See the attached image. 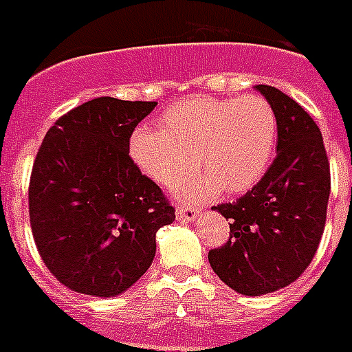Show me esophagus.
I'll return each mask as SVG.
<instances>
[{"label":"esophagus","instance_id":"34e87169","mask_svg":"<svg viewBox=\"0 0 352 352\" xmlns=\"http://www.w3.org/2000/svg\"><path fill=\"white\" fill-rule=\"evenodd\" d=\"M197 214H199V210L194 209V207H188V205H179L177 207V218L179 220H188V222H192V220H196Z\"/></svg>","mask_w":352,"mask_h":352}]
</instances>
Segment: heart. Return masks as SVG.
<instances>
[{
  "label": "heart",
  "mask_w": 352,
  "mask_h": 352,
  "mask_svg": "<svg viewBox=\"0 0 352 352\" xmlns=\"http://www.w3.org/2000/svg\"><path fill=\"white\" fill-rule=\"evenodd\" d=\"M276 126L274 108L261 95L188 98L164 111L160 126H138L129 155L162 186L181 183L197 162L205 173L179 186L184 197H209L218 190L241 194L269 166Z\"/></svg>",
  "instance_id": "heart-1"
}]
</instances>
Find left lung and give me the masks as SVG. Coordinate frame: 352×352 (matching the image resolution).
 Masks as SVG:
<instances>
[{"label":"left lung","instance_id":"left-lung-1","mask_svg":"<svg viewBox=\"0 0 352 352\" xmlns=\"http://www.w3.org/2000/svg\"><path fill=\"white\" fill-rule=\"evenodd\" d=\"M278 121L276 158L261 181L233 203L228 242L209 252L218 278L236 293L259 296L293 283L321 242L330 196V162L319 126L291 96L256 85Z\"/></svg>","mask_w":352,"mask_h":352}]
</instances>
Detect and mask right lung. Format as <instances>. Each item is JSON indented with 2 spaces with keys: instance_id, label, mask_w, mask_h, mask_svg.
<instances>
[{
  "instance_id": "add662e5",
  "label": "right lung",
  "mask_w": 352,
  "mask_h": 352,
  "mask_svg": "<svg viewBox=\"0 0 352 352\" xmlns=\"http://www.w3.org/2000/svg\"><path fill=\"white\" fill-rule=\"evenodd\" d=\"M156 102L93 98L52 126L30 179V223L44 265L65 287L116 296L142 278L156 231L175 209L129 155Z\"/></svg>"
}]
</instances>
